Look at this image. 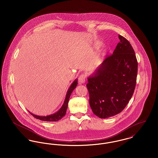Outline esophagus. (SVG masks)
<instances>
[{"instance_id": "1", "label": "esophagus", "mask_w": 158, "mask_h": 158, "mask_svg": "<svg viewBox=\"0 0 158 158\" xmlns=\"http://www.w3.org/2000/svg\"><path fill=\"white\" fill-rule=\"evenodd\" d=\"M85 76L84 74H81V76H79V78H78V81L81 84H84V82H85Z\"/></svg>"}]
</instances>
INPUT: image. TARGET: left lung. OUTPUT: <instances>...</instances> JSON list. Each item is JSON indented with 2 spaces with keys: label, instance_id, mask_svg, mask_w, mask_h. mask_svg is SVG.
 Instances as JSON below:
<instances>
[{
  "label": "left lung",
  "instance_id": "obj_1",
  "mask_svg": "<svg viewBox=\"0 0 158 158\" xmlns=\"http://www.w3.org/2000/svg\"><path fill=\"white\" fill-rule=\"evenodd\" d=\"M120 42L88 77L86 87L93 113L102 119L115 116L129 102L135 89L138 63L129 41L119 35Z\"/></svg>",
  "mask_w": 158,
  "mask_h": 158
}]
</instances>
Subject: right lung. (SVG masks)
<instances>
[{"mask_svg": "<svg viewBox=\"0 0 158 158\" xmlns=\"http://www.w3.org/2000/svg\"><path fill=\"white\" fill-rule=\"evenodd\" d=\"M77 85V79H76L74 81L72 82V84H71V85L70 86L69 88L68 89V90L67 91L65 100H64V102H63V104L62 105L61 108L56 113H54L52 114H50V115H47V116H38L36 114H34L33 113L30 112L28 110V112L33 117H35V118H36L37 119H39L40 121H47V122H56V121L60 120L63 116H64L65 115L66 111H67V107H68V102H69L70 97L72 93L73 92V91L76 87Z\"/></svg>", "mask_w": 158, "mask_h": 158, "instance_id": "1", "label": "right lung"}]
</instances>
